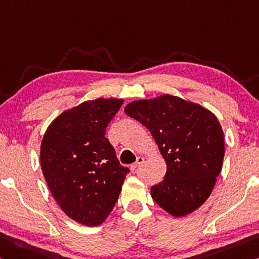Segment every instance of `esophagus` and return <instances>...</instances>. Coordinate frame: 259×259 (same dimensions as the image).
Here are the masks:
<instances>
[{
    "label": "esophagus",
    "instance_id": "esophagus-1",
    "mask_svg": "<svg viewBox=\"0 0 259 259\" xmlns=\"http://www.w3.org/2000/svg\"><path fill=\"white\" fill-rule=\"evenodd\" d=\"M143 162H144V158H143V157H138V158H137V161L135 162V163H133V165L130 166L131 170H133V171L137 170V168H138L139 166H141V165H143Z\"/></svg>",
    "mask_w": 259,
    "mask_h": 259
}]
</instances>
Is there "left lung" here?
<instances>
[{
  "label": "left lung",
  "instance_id": "obj_1",
  "mask_svg": "<svg viewBox=\"0 0 259 259\" xmlns=\"http://www.w3.org/2000/svg\"><path fill=\"white\" fill-rule=\"evenodd\" d=\"M124 112L149 129L166 161L163 181L151 188L154 202L173 217L196 211L223 167L224 131L215 115L170 94L135 100Z\"/></svg>",
  "mask_w": 259,
  "mask_h": 259
}]
</instances>
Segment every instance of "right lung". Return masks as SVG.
<instances>
[{"label": "right lung", "instance_id": "1", "mask_svg": "<svg viewBox=\"0 0 259 259\" xmlns=\"http://www.w3.org/2000/svg\"><path fill=\"white\" fill-rule=\"evenodd\" d=\"M123 99L99 98L64 110L44 135L40 165L47 186L69 218L99 226L112 212L129 169L105 137Z\"/></svg>", "mask_w": 259, "mask_h": 259}]
</instances>
